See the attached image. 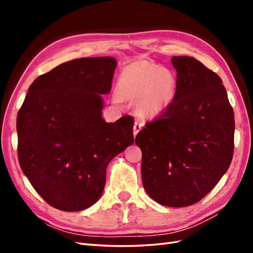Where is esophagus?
Masks as SVG:
<instances>
[{
    "instance_id": "34e87169",
    "label": "esophagus",
    "mask_w": 253,
    "mask_h": 253,
    "mask_svg": "<svg viewBox=\"0 0 253 253\" xmlns=\"http://www.w3.org/2000/svg\"><path fill=\"white\" fill-rule=\"evenodd\" d=\"M141 127H142V124L140 121H138V120H136L135 121V124H134V127H133V133H134V136H136L137 135V133H138L140 129H141Z\"/></svg>"
}]
</instances>
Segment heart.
<instances>
[{
    "mask_svg": "<svg viewBox=\"0 0 253 253\" xmlns=\"http://www.w3.org/2000/svg\"><path fill=\"white\" fill-rule=\"evenodd\" d=\"M119 93L136 100L135 111L139 117H157L169 105L175 94L174 75L148 60H139L126 65L118 80ZM119 101V97H116Z\"/></svg>",
    "mask_w": 253,
    "mask_h": 253,
    "instance_id": "b5f03b06",
    "label": "heart"
}]
</instances>
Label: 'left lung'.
Here are the masks:
<instances>
[{"label": "left lung", "instance_id": "obj_1", "mask_svg": "<svg viewBox=\"0 0 253 253\" xmlns=\"http://www.w3.org/2000/svg\"><path fill=\"white\" fill-rule=\"evenodd\" d=\"M171 61L177 72L173 101L135 142L142 152L144 190L176 208L200 202L223 177L233 156L235 124L215 73L192 57Z\"/></svg>", "mask_w": 253, "mask_h": 253}]
</instances>
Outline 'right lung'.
Listing matches in <instances>:
<instances>
[{"instance_id": "1", "label": "right lung", "mask_w": 253, "mask_h": 253, "mask_svg": "<svg viewBox=\"0 0 253 253\" xmlns=\"http://www.w3.org/2000/svg\"><path fill=\"white\" fill-rule=\"evenodd\" d=\"M116 60L80 58L39 76L17 117L18 157L34 189L51 207L81 211L101 197L106 167L134 142L132 116L108 124Z\"/></svg>"}]
</instances>
